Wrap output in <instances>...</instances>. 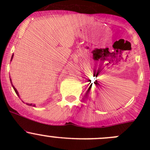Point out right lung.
<instances>
[{"mask_svg":"<svg viewBox=\"0 0 150 150\" xmlns=\"http://www.w3.org/2000/svg\"><path fill=\"white\" fill-rule=\"evenodd\" d=\"M13 55H12V57H11V60H12V59H13ZM10 81H11V85H12V87H13V90L15 91V92H16V94H17V96H19V92L17 91V90H16V88H15L14 86H13V84H12V82H11V78H10ZM26 104H28V105H29V106H33V107H35V104H29V103H26Z\"/></svg>","mask_w":150,"mask_h":150,"instance_id":"right-lung-1","label":"right lung"}]
</instances>
